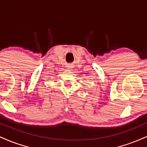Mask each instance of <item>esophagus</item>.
<instances>
[{
    "label": "esophagus",
    "instance_id": "obj_1",
    "mask_svg": "<svg viewBox=\"0 0 147 147\" xmlns=\"http://www.w3.org/2000/svg\"><path fill=\"white\" fill-rule=\"evenodd\" d=\"M67 68H68V69H69V70H71V69H72V65H68Z\"/></svg>",
    "mask_w": 147,
    "mask_h": 147
}]
</instances>
